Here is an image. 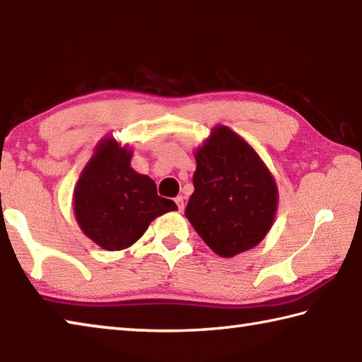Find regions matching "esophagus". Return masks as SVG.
Returning <instances> with one entry per match:
<instances>
[{"mask_svg":"<svg viewBox=\"0 0 362 362\" xmlns=\"http://www.w3.org/2000/svg\"><path fill=\"white\" fill-rule=\"evenodd\" d=\"M174 201L177 204V209H179V211H182L183 210V205H185V202H183V197L182 196H177Z\"/></svg>","mask_w":362,"mask_h":362,"instance_id":"obj_1","label":"esophagus"}]
</instances>
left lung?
<instances>
[{
    "instance_id": "1",
    "label": "left lung",
    "mask_w": 362,
    "mask_h": 362,
    "mask_svg": "<svg viewBox=\"0 0 362 362\" xmlns=\"http://www.w3.org/2000/svg\"><path fill=\"white\" fill-rule=\"evenodd\" d=\"M194 158L188 221L218 256L252 250L272 229L278 210V185L270 169L226 125L211 129Z\"/></svg>"
}]
</instances>
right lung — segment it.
Instances as JSON below:
<instances>
[{
  "label": "right lung",
  "instance_id": "obj_1",
  "mask_svg": "<svg viewBox=\"0 0 362 362\" xmlns=\"http://www.w3.org/2000/svg\"><path fill=\"white\" fill-rule=\"evenodd\" d=\"M133 151L112 136L98 141L74 189V214L84 235L106 251L130 247L155 218L177 210L148 175L130 166Z\"/></svg>",
  "mask_w": 362,
  "mask_h": 362
}]
</instances>
